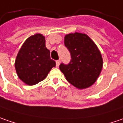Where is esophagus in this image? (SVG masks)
Wrapping results in <instances>:
<instances>
[{
	"label": "esophagus",
	"instance_id": "obj_1",
	"mask_svg": "<svg viewBox=\"0 0 123 123\" xmlns=\"http://www.w3.org/2000/svg\"><path fill=\"white\" fill-rule=\"evenodd\" d=\"M56 67H58V66L60 65V63H61V61H60V60H58V61H56Z\"/></svg>",
	"mask_w": 123,
	"mask_h": 123
}]
</instances>
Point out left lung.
I'll return each instance as SVG.
<instances>
[{
  "mask_svg": "<svg viewBox=\"0 0 123 123\" xmlns=\"http://www.w3.org/2000/svg\"><path fill=\"white\" fill-rule=\"evenodd\" d=\"M65 45L71 54V61L68 65L61 63V71L75 87L88 88L96 81L103 68L98 47L87 35L78 32L65 35Z\"/></svg>",
  "mask_w": 123,
  "mask_h": 123,
  "instance_id": "8db88e82",
  "label": "left lung"
}]
</instances>
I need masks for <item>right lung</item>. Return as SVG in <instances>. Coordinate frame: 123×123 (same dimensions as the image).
Instances as JSON below:
<instances>
[{"mask_svg":"<svg viewBox=\"0 0 123 123\" xmlns=\"http://www.w3.org/2000/svg\"><path fill=\"white\" fill-rule=\"evenodd\" d=\"M56 62L50 58V51L45 46V38L41 34L30 36L20 49L15 61L18 78L28 85L43 80Z\"/></svg>","mask_w":123,"mask_h":123,"instance_id":"right-lung-1","label":"right lung"}]
</instances>
